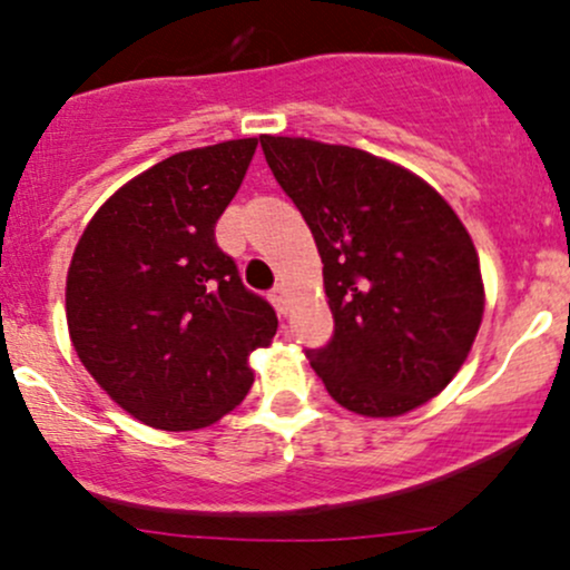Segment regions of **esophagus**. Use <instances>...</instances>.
<instances>
[{
    "instance_id": "obj_1",
    "label": "esophagus",
    "mask_w": 570,
    "mask_h": 570,
    "mask_svg": "<svg viewBox=\"0 0 570 570\" xmlns=\"http://www.w3.org/2000/svg\"><path fill=\"white\" fill-rule=\"evenodd\" d=\"M271 299H273V305H276L281 313L289 311V305H286V289H284V284H276V289L271 292Z\"/></svg>"
}]
</instances>
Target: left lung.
Instances as JSON below:
<instances>
[{
    "label": "left lung",
    "instance_id": "8db88e82",
    "mask_svg": "<svg viewBox=\"0 0 570 570\" xmlns=\"http://www.w3.org/2000/svg\"><path fill=\"white\" fill-rule=\"evenodd\" d=\"M259 141L322 254L335 335L305 356L330 396L356 415L396 417L442 394L485 313L480 257L453 206L364 149Z\"/></svg>",
    "mask_w": 570,
    "mask_h": 570
}]
</instances>
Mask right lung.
<instances>
[{"instance_id":"1","label":"right lung","mask_w":570,"mask_h":570,"mask_svg":"<svg viewBox=\"0 0 570 570\" xmlns=\"http://www.w3.org/2000/svg\"><path fill=\"white\" fill-rule=\"evenodd\" d=\"M257 144L185 149L134 176L71 254V345L109 399L153 429H206L238 407L254 383L248 356L278 330L214 238Z\"/></svg>"}]
</instances>
